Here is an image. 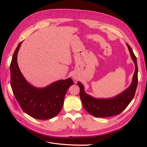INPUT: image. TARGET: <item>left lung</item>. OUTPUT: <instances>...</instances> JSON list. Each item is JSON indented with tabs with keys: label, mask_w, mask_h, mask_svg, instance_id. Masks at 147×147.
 Here are the masks:
<instances>
[{
	"label": "left lung",
	"mask_w": 147,
	"mask_h": 147,
	"mask_svg": "<svg viewBox=\"0 0 147 147\" xmlns=\"http://www.w3.org/2000/svg\"><path fill=\"white\" fill-rule=\"evenodd\" d=\"M126 44L132 59L135 64V72L131 85L124 91L110 98H95L86 94L82 83L80 82L77 83L80 87V96L83 107L92 116L95 117H109L119 115L127 107L134 98L138 84L137 59L131 47L127 43Z\"/></svg>",
	"instance_id": "left-lung-1"
}]
</instances>
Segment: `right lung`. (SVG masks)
Here are the masks:
<instances>
[{
    "label": "right lung",
    "mask_w": 147,
    "mask_h": 147,
    "mask_svg": "<svg viewBox=\"0 0 147 147\" xmlns=\"http://www.w3.org/2000/svg\"><path fill=\"white\" fill-rule=\"evenodd\" d=\"M20 42L14 52L10 64V84L16 99L29 116L38 119H51L58 115L63 107L64 97L74 84L70 78L60 80L45 88H36L24 77L17 63Z\"/></svg>",
    "instance_id": "right-lung-1"
}]
</instances>
